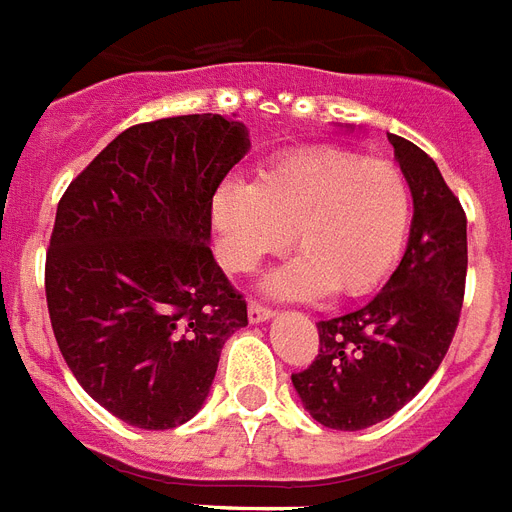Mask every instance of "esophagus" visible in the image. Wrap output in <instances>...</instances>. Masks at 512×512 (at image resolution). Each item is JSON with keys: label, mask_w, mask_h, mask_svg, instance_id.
<instances>
[{"label": "esophagus", "mask_w": 512, "mask_h": 512, "mask_svg": "<svg viewBox=\"0 0 512 512\" xmlns=\"http://www.w3.org/2000/svg\"><path fill=\"white\" fill-rule=\"evenodd\" d=\"M273 317V308L263 306L260 300H249V322H265Z\"/></svg>", "instance_id": "1"}]
</instances>
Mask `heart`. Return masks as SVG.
<instances>
[{"instance_id":"heart-1","label":"heart","mask_w":512,"mask_h":512,"mask_svg":"<svg viewBox=\"0 0 512 512\" xmlns=\"http://www.w3.org/2000/svg\"><path fill=\"white\" fill-rule=\"evenodd\" d=\"M212 214L228 271L247 273L263 257L284 252L292 232L300 255L273 273V295L317 298L333 290L360 298L403 255L413 190L397 163L314 144L276 155L252 185L239 179L220 185Z\"/></svg>"}]
</instances>
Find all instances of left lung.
Instances as JSON below:
<instances>
[{"label":"left lung","mask_w":512,"mask_h":512,"mask_svg":"<svg viewBox=\"0 0 512 512\" xmlns=\"http://www.w3.org/2000/svg\"><path fill=\"white\" fill-rule=\"evenodd\" d=\"M413 190V228L384 290L317 322L319 354L292 384L330 429L373 427L411 403L454 341L467 279V217L427 152L389 136Z\"/></svg>","instance_id":"obj_1"}]
</instances>
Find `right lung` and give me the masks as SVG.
<instances>
[{
	"mask_svg": "<svg viewBox=\"0 0 512 512\" xmlns=\"http://www.w3.org/2000/svg\"><path fill=\"white\" fill-rule=\"evenodd\" d=\"M249 150L222 115L126 128L69 182L45 255L53 335L85 392L142 429L204 405L247 300L214 263L212 201Z\"/></svg>",
	"mask_w": 512,
	"mask_h": 512,
	"instance_id": "obj_1",
	"label": "right lung"
}]
</instances>
